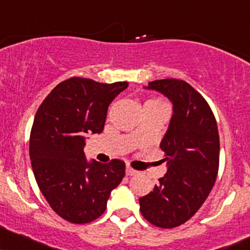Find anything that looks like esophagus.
<instances>
[{"mask_svg":"<svg viewBox=\"0 0 250 250\" xmlns=\"http://www.w3.org/2000/svg\"><path fill=\"white\" fill-rule=\"evenodd\" d=\"M125 173H127L128 176H135V174L138 173V171L134 170L133 167H125Z\"/></svg>","mask_w":250,"mask_h":250,"instance_id":"1","label":"esophagus"}]
</instances>
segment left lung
I'll return each instance as SVG.
<instances>
[{
  "instance_id": "1",
  "label": "left lung",
  "mask_w": 250,
  "mask_h": 250,
  "mask_svg": "<svg viewBox=\"0 0 250 250\" xmlns=\"http://www.w3.org/2000/svg\"><path fill=\"white\" fill-rule=\"evenodd\" d=\"M167 98L173 114L161 142L167 172L140 198V211L161 228L183 225L208 197L219 169V133L205 99L186 81L155 80L144 86Z\"/></svg>"
}]
</instances>
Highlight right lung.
Wrapping results in <instances>:
<instances>
[{"label":"right lung","mask_w":250,"mask_h":250,"mask_svg":"<svg viewBox=\"0 0 250 250\" xmlns=\"http://www.w3.org/2000/svg\"><path fill=\"white\" fill-rule=\"evenodd\" d=\"M128 83L71 78L53 88L36 113L30 159L39 190L57 214L87 224L106 211L110 192L125 177L120 159H86L87 134L102 133L110 102Z\"/></svg>","instance_id":"add662e5"}]
</instances>
